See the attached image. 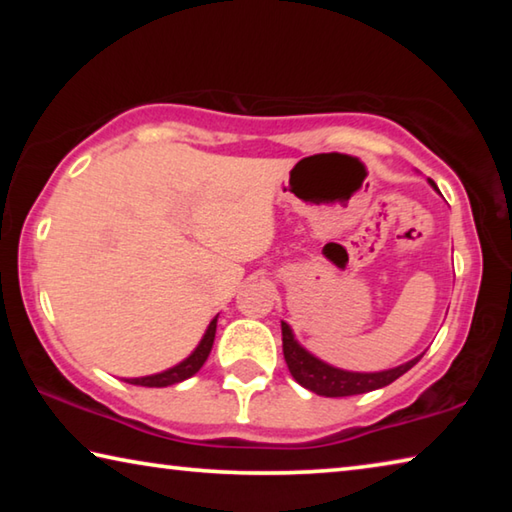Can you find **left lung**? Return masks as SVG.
Here are the masks:
<instances>
[{"label":"left lung","mask_w":512,"mask_h":512,"mask_svg":"<svg viewBox=\"0 0 512 512\" xmlns=\"http://www.w3.org/2000/svg\"><path fill=\"white\" fill-rule=\"evenodd\" d=\"M431 187L433 180H429ZM282 350H284V361H287L289 372L293 379L298 381L300 386H305L307 391L323 395V397H348V395H361L377 391V388H384L393 384L397 377H402L406 370H411L415 363L422 359L415 357L411 361L402 363V366L381 370V372H350L329 366V363L320 361L314 354L307 352L302 345L296 341L291 327L282 320Z\"/></svg>","instance_id":"obj_1"}]
</instances>
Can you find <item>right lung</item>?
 I'll list each match as a JSON object with an SVG mask.
<instances>
[{"instance_id":"1","label":"right lung","mask_w":512,"mask_h":512,"mask_svg":"<svg viewBox=\"0 0 512 512\" xmlns=\"http://www.w3.org/2000/svg\"><path fill=\"white\" fill-rule=\"evenodd\" d=\"M216 318H212V323L207 325L205 334L201 343L196 345V350L189 354L185 361H180L178 366H173L164 372H158V375H149V377H133V379H124L128 384H135V386H149V388H162V386H173V384H180V381H185L189 377H194L198 370L203 368V363L210 357V350L214 345V334H216Z\"/></svg>"}]
</instances>
